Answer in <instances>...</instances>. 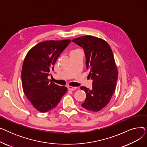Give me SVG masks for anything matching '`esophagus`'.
I'll use <instances>...</instances> for the list:
<instances>
[{"instance_id":"obj_1","label":"esophagus","mask_w":147,"mask_h":147,"mask_svg":"<svg viewBox=\"0 0 147 147\" xmlns=\"http://www.w3.org/2000/svg\"><path fill=\"white\" fill-rule=\"evenodd\" d=\"M68 89L69 90H75L77 89V88L76 87H73V86H68Z\"/></svg>"}]
</instances>
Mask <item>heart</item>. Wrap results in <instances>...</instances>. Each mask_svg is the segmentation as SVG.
Instances as JSON below:
<instances>
[{
  "mask_svg": "<svg viewBox=\"0 0 147 147\" xmlns=\"http://www.w3.org/2000/svg\"><path fill=\"white\" fill-rule=\"evenodd\" d=\"M80 52H82V51H81V49H78V48H76V49H73L71 52H70V55H73V54H76V53H80Z\"/></svg>",
  "mask_w": 147,
  "mask_h": 147,
  "instance_id": "b5f03b06",
  "label": "heart"
}]
</instances>
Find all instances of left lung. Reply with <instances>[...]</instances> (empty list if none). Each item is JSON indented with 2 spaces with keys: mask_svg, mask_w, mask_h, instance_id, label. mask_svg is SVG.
I'll return each mask as SVG.
<instances>
[{
  "mask_svg": "<svg viewBox=\"0 0 147 147\" xmlns=\"http://www.w3.org/2000/svg\"><path fill=\"white\" fill-rule=\"evenodd\" d=\"M72 42L83 49L86 68L93 80L91 89L80 87L86 94L82 106L90 111H99L110 102L117 85L118 70L112 50L106 41L92 36L76 38Z\"/></svg>",
  "mask_w": 147,
  "mask_h": 147,
  "instance_id": "obj_1",
  "label": "left lung"
}]
</instances>
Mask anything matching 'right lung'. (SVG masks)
Instances as JSON below:
<instances>
[{
	"label": "right lung",
	"mask_w": 147,
	"mask_h": 147,
	"mask_svg": "<svg viewBox=\"0 0 147 147\" xmlns=\"http://www.w3.org/2000/svg\"><path fill=\"white\" fill-rule=\"evenodd\" d=\"M71 40H47L31 49L26 55L21 71L24 93L35 109L46 113L54 109L67 88L48 79L54 64Z\"/></svg>",
	"instance_id": "obj_1"
}]
</instances>
